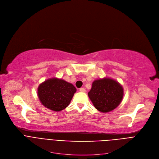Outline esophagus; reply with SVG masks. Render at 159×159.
Here are the masks:
<instances>
[{"label":"esophagus","instance_id":"34e87169","mask_svg":"<svg viewBox=\"0 0 159 159\" xmlns=\"http://www.w3.org/2000/svg\"><path fill=\"white\" fill-rule=\"evenodd\" d=\"M80 91L81 92H86V90L84 89V88H80Z\"/></svg>","mask_w":159,"mask_h":159}]
</instances>
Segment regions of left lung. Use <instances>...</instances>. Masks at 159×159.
Instances as JSON below:
<instances>
[{
  "label": "left lung",
  "instance_id": "8db88e82",
  "mask_svg": "<svg viewBox=\"0 0 159 159\" xmlns=\"http://www.w3.org/2000/svg\"><path fill=\"white\" fill-rule=\"evenodd\" d=\"M88 96L98 111L107 113L120 105L123 99L124 89L117 81L105 77L93 81Z\"/></svg>",
  "mask_w": 159,
  "mask_h": 159
}]
</instances>
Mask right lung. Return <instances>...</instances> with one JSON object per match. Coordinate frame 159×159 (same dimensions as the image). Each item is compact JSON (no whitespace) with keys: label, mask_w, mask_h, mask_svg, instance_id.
Listing matches in <instances>:
<instances>
[{"label":"right lung","mask_w":159,"mask_h":159,"mask_svg":"<svg viewBox=\"0 0 159 159\" xmlns=\"http://www.w3.org/2000/svg\"><path fill=\"white\" fill-rule=\"evenodd\" d=\"M76 92V89L72 83L58 78H52L40 84L37 94L45 107L60 111L69 105Z\"/></svg>","instance_id":"add662e5"}]
</instances>
